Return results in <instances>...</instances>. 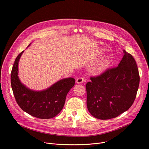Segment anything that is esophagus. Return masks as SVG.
Instances as JSON below:
<instances>
[{"label": "esophagus", "instance_id": "1", "mask_svg": "<svg viewBox=\"0 0 149 149\" xmlns=\"http://www.w3.org/2000/svg\"><path fill=\"white\" fill-rule=\"evenodd\" d=\"M83 81H84V77H83L78 78V79H77V80H76V83H77L80 84V83H83Z\"/></svg>", "mask_w": 149, "mask_h": 149}]
</instances>
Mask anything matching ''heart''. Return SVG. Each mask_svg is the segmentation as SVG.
Here are the masks:
<instances>
[{
  "mask_svg": "<svg viewBox=\"0 0 149 149\" xmlns=\"http://www.w3.org/2000/svg\"><path fill=\"white\" fill-rule=\"evenodd\" d=\"M109 61L108 58H106L103 61H101L100 63L93 69V73L96 74H100L104 72L109 68Z\"/></svg>",
  "mask_w": 149,
  "mask_h": 149,
  "instance_id": "1",
  "label": "heart"
}]
</instances>
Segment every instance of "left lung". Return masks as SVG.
I'll list each match as a JSON object with an SVG mask.
<instances>
[{
  "label": "left lung",
  "instance_id": "8db88e82",
  "mask_svg": "<svg viewBox=\"0 0 149 149\" xmlns=\"http://www.w3.org/2000/svg\"><path fill=\"white\" fill-rule=\"evenodd\" d=\"M118 66L109 69L86 85L87 107L90 113L100 120L115 118L132 106L139 84L136 61L124 50Z\"/></svg>",
  "mask_w": 149,
  "mask_h": 149
}]
</instances>
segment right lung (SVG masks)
<instances>
[{
  "mask_svg": "<svg viewBox=\"0 0 149 149\" xmlns=\"http://www.w3.org/2000/svg\"><path fill=\"white\" fill-rule=\"evenodd\" d=\"M23 52L15 58L11 74L15 99L22 110L31 116L40 119L52 118L62 110L68 93L75 84V79L72 77L61 79L43 91L29 89L20 81L18 76L19 62Z\"/></svg>",
  "mask_w": 149,
  "mask_h": 149,
  "instance_id": "1",
  "label": "right lung"
}]
</instances>
